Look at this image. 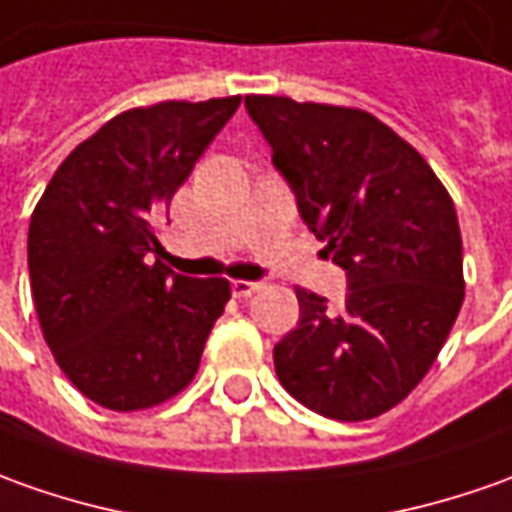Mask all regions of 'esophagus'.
<instances>
[{"mask_svg": "<svg viewBox=\"0 0 512 512\" xmlns=\"http://www.w3.org/2000/svg\"><path fill=\"white\" fill-rule=\"evenodd\" d=\"M263 285H266L263 280H232V294L235 297H252Z\"/></svg>", "mask_w": 512, "mask_h": 512, "instance_id": "34e87169", "label": "esophagus"}]
</instances>
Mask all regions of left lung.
Returning <instances> with one entry per match:
<instances>
[{"label": "left lung", "instance_id": "left-lung-1", "mask_svg": "<svg viewBox=\"0 0 512 512\" xmlns=\"http://www.w3.org/2000/svg\"><path fill=\"white\" fill-rule=\"evenodd\" d=\"M271 165L347 277L342 308L297 288L300 322L274 344L294 398L333 420H370L429 373L462 305L454 201L409 142L373 114L249 95Z\"/></svg>", "mask_w": 512, "mask_h": 512}]
</instances>
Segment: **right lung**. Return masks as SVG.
<instances>
[{
  "label": "right lung",
  "mask_w": 512,
  "mask_h": 512,
  "mask_svg": "<svg viewBox=\"0 0 512 512\" xmlns=\"http://www.w3.org/2000/svg\"><path fill=\"white\" fill-rule=\"evenodd\" d=\"M241 97L117 114L55 170L30 218L38 322L64 375L114 412L182 392L229 283L162 266L156 227Z\"/></svg>",
  "instance_id": "add662e5"
}]
</instances>
